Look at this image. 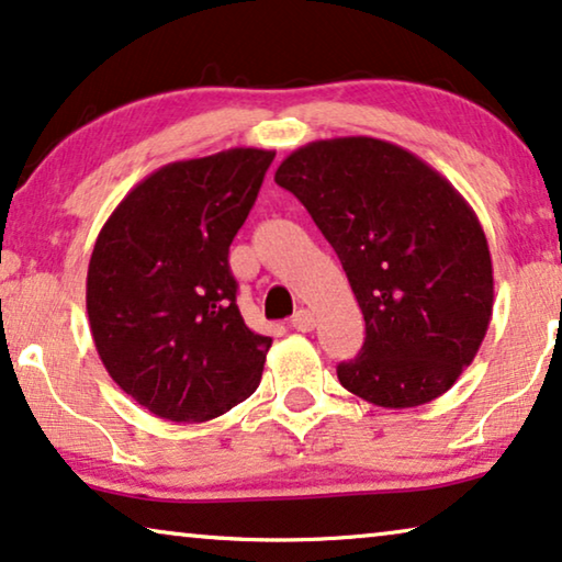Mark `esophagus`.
Returning <instances> with one entry per match:
<instances>
[{"label":"esophagus","instance_id":"34e87169","mask_svg":"<svg viewBox=\"0 0 562 562\" xmlns=\"http://www.w3.org/2000/svg\"><path fill=\"white\" fill-rule=\"evenodd\" d=\"M290 325L292 328H295L297 333H310L315 328V315L310 313V310H305V307H300L295 315H292V321H290Z\"/></svg>","mask_w":562,"mask_h":562}]
</instances>
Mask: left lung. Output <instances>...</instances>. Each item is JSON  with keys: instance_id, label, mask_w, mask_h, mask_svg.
Segmentation results:
<instances>
[{"instance_id": "obj_1", "label": "left lung", "mask_w": 562, "mask_h": 562, "mask_svg": "<svg viewBox=\"0 0 562 562\" xmlns=\"http://www.w3.org/2000/svg\"><path fill=\"white\" fill-rule=\"evenodd\" d=\"M330 241L361 305L366 340L342 389L383 408L447 393L490 328L495 278L467 199L389 140H313L274 171Z\"/></svg>"}]
</instances>
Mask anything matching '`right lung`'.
<instances>
[{"label": "right lung", "mask_w": 562, "mask_h": 562, "mask_svg": "<svg viewBox=\"0 0 562 562\" xmlns=\"http://www.w3.org/2000/svg\"><path fill=\"white\" fill-rule=\"evenodd\" d=\"M274 150L173 161L136 183L100 229L86 305L100 361L158 418L209 422L249 398L272 338L247 328L229 245Z\"/></svg>", "instance_id": "obj_1"}]
</instances>
